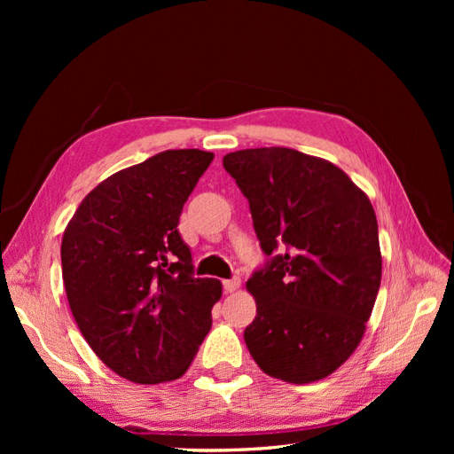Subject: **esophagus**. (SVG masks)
I'll list each match as a JSON object with an SVG mask.
<instances>
[{
  "label": "esophagus",
  "mask_w": 454,
  "mask_h": 454,
  "mask_svg": "<svg viewBox=\"0 0 454 454\" xmlns=\"http://www.w3.org/2000/svg\"><path fill=\"white\" fill-rule=\"evenodd\" d=\"M223 287H225V292L227 294H235L237 290H239V287H240V278H231V280H225L223 282Z\"/></svg>",
  "instance_id": "34e87169"
}]
</instances>
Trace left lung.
Returning <instances> with one entry per match:
<instances>
[{"mask_svg":"<svg viewBox=\"0 0 454 454\" xmlns=\"http://www.w3.org/2000/svg\"><path fill=\"white\" fill-rule=\"evenodd\" d=\"M225 170L250 202L265 269L246 282L257 305L244 340L263 373L309 384L358 348L380 286L377 215L333 162L290 147L242 149Z\"/></svg>","mask_w":454,"mask_h":454,"instance_id":"8db88e82","label":"left lung"}]
</instances>
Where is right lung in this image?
Wrapping results in <instances>:
<instances>
[{
	"mask_svg": "<svg viewBox=\"0 0 454 454\" xmlns=\"http://www.w3.org/2000/svg\"><path fill=\"white\" fill-rule=\"evenodd\" d=\"M214 153L168 149L119 170L81 200L62 237V278L94 354L122 379H180L212 327L222 282L197 278L177 232Z\"/></svg>",
	"mask_w": 454,
	"mask_h": 454,
	"instance_id": "1",
	"label": "right lung"
}]
</instances>
